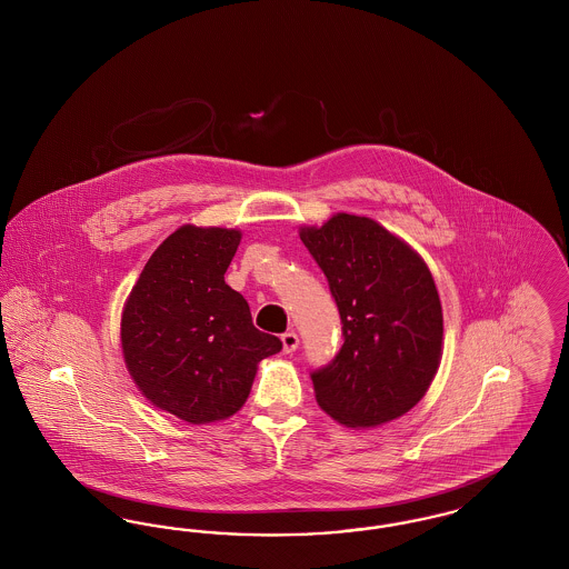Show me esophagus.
<instances>
[{
    "mask_svg": "<svg viewBox=\"0 0 569 569\" xmlns=\"http://www.w3.org/2000/svg\"><path fill=\"white\" fill-rule=\"evenodd\" d=\"M281 343H283V352H297L298 343H300V341H298L297 332H295V330L283 332V335H281Z\"/></svg>",
    "mask_w": 569,
    "mask_h": 569,
    "instance_id": "obj_1",
    "label": "esophagus"
}]
</instances>
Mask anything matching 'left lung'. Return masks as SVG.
<instances>
[{
    "label": "left lung",
    "instance_id": "obj_1",
    "mask_svg": "<svg viewBox=\"0 0 569 569\" xmlns=\"http://www.w3.org/2000/svg\"><path fill=\"white\" fill-rule=\"evenodd\" d=\"M328 279L343 346L311 373L337 422L369 429L407 413L429 390L443 341L441 302L425 260L369 217L337 213L300 228Z\"/></svg>",
    "mask_w": 569,
    "mask_h": 569
}]
</instances>
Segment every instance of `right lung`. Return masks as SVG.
Returning a JSON list of instances; mask_svg holds the SVG:
<instances>
[{"label":"right lung","instance_id":"add662e5","mask_svg":"<svg viewBox=\"0 0 569 569\" xmlns=\"http://www.w3.org/2000/svg\"><path fill=\"white\" fill-rule=\"evenodd\" d=\"M239 243V230L181 226L153 251L123 307L121 348L138 390L191 425L237 413L258 362L281 350L223 281Z\"/></svg>","mask_w":569,"mask_h":569}]
</instances>
